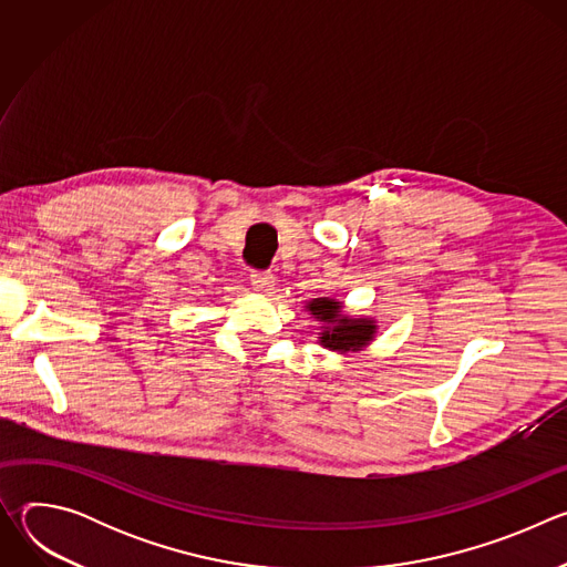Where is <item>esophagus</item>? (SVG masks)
Here are the masks:
<instances>
[{
	"instance_id": "esophagus-1",
	"label": "esophagus",
	"mask_w": 567,
	"mask_h": 567,
	"mask_svg": "<svg viewBox=\"0 0 567 567\" xmlns=\"http://www.w3.org/2000/svg\"><path fill=\"white\" fill-rule=\"evenodd\" d=\"M251 285H254L256 291L269 293L274 289V285H276V278L269 271H256V274H251Z\"/></svg>"
}]
</instances>
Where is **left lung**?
Wrapping results in <instances>:
<instances>
[{
  "label": "left lung",
  "instance_id": "1",
  "mask_svg": "<svg viewBox=\"0 0 567 567\" xmlns=\"http://www.w3.org/2000/svg\"><path fill=\"white\" fill-rule=\"evenodd\" d=\"M305 311L318 320V346L337 354L361 352L377 337V320L370 316H352L346 311L343 300L320 296L305 302Z\"/></svg>",
  "mask_w": 567,
  "mask_h": 567
}]
</instances>
